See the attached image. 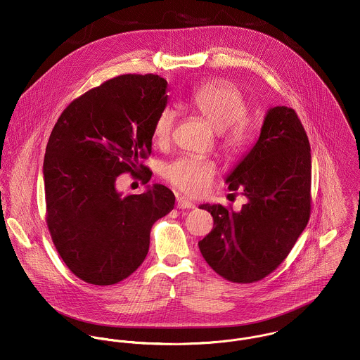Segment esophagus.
<instances>
[{"label": "esophagus", "instance_id": "34e87169", "mask_svg": "<svg viewBox=\"0 0 360 360\" xmlns=\"http://www.w3.org/2000/svg\"><path fill=\"white\" fill-rule=\"evenodd\" d=\"M176 206L179 209H193V207H195V205L188 198H186V197H177Z\"/></svg>", "mask_w": 360, "mask_h": 360}]
</instances>
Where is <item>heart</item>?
<instances>
[{"instance_id": "b5f03b06", "label": "heart", "mask_w": 360, "mask_h": 360, "mask_svg": "<svg viewBox=\"0 0 360 360\" xmlns=\"http://www.w3.org/2000/svg\"><path fill=\"white\" fill-rule=\"evenodd\" d=\"M193 106L206 122L223 136L224 150L230 155H241L251 141V127L244 119L248 103L241 90L229 80H213L194 90L188 97ZM176 112L173 108H163L154 122L153 137L159 146L170 140ZM165 179L193 197H201L214 177V165L209 160L180 156L167 163L163 169Z\"/></svg>"}]
</instances>
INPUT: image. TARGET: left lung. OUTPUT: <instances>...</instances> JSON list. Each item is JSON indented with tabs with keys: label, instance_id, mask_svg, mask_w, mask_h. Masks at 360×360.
I'll use <instances>...</instances> for the list:
<instances>
[{
	"label": "left lung",
	"instance_id": "obj_1",
	"mask_svg": "<svg viewBox=\"0 0 360 360\" xmlns=\"http://www.w3.org/2000/svg\"><path fill=\"white\" fill-rule=\"evenodd\" d=\"M311 159L294 109L270 108L257 144L227 176L248 200L240 212L204 204L213 229L198 243L206 263L233 283L264 278L288 257L310 217Z\"/></svg>",
	"mask_w": 360,
	"mask_h": 360
}]
</instances>
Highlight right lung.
Listing matches in <instances>:
<instances>
[{
    "instance_id": "obj_1",
    "label": "right lung",
    "mask_w": 360,
    "mask_h": 360,
    "mask_svg": "<svg viewBox=\"0 0 360 360\" xmlns=\"http://www.w3.org/2000/svg\"><path fill=\"white\" fill-rule=\"evenodd\" d=\"M167 82L158 75H120L73 100L52 129L44 158L46 220L52 243L80 280L112 285L134 273L150 250L158 219L174 207V194L154 184L122 197V173L153 172V127L166 106Z\"/></svg>"
}]
</instances>
